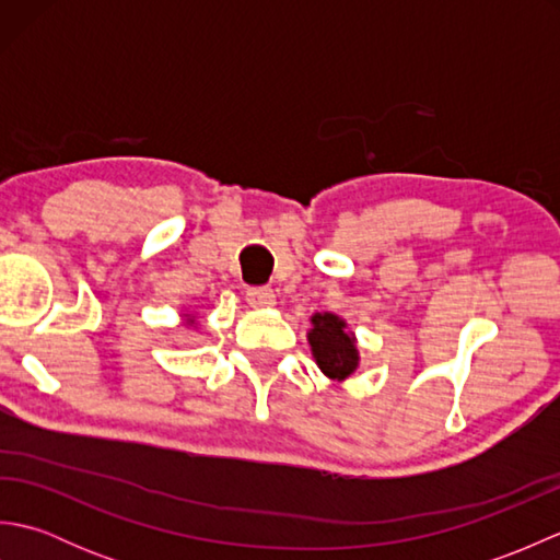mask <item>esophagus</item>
<instances>
[{
  "label": "esophagus",
  "mask_w": 560,
  "mask_h": 560,
  "mask_svg": "<svg viewBox=\"0 0 560 560\" xmlns=\"http://www.w3.org/2000/svg\"><path fill=\"white\" fill-rule=\"evenodd\" d=\"M247 303H249V307L265 311V307L277 305V295H273L271 289H249L247 291Z\"/></svg>",
  "instance_id": "obj_1"
}]
</instances>
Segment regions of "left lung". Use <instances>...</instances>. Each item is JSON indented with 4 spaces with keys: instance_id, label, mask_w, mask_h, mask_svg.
<instances>
[{
    "instance_id": "obj_1",
    "label": "left lung",
    "mask_w": 560,
    "mask_h": 560,
    "mask_svg": "<svg viewBox=\"0 0 560 560\" xmlns=\"http://www.w3.org/2000/svg\"><path fill=\"white\" fill-rule=\"evenodd\" d=\"M307 343H311L317 368L329 380L343 383V380L359 371V339H355L343 317L335 313H313L311 329H307Z\"/></svg>"
}]
</instances>
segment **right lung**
Masks as SVG:
<instances>
[{"mask_svg":"<svg viewBox=\"0 0 560 560\" xmlns=\"http://www.w3.org/2000/svg\"><path fill=\"white\" fill-rule=\"evenodd\" d=\"M183 323H185L187 327H197V313L185 311V313H183Z\"/></svg>","mask_w":560,"mask_h":560,"instance_id":"right-lung-1","label":"right lung"}]
</instances>
